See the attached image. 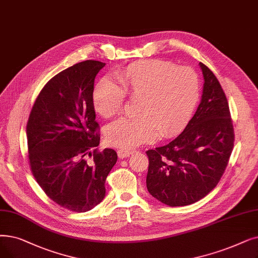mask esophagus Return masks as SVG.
<instances>
[{
    "instance_id": "esophagus-1",
    "label": "esophagus",
    "mask_w": 258,
    "mask_h": 258,
    "mask_svg": "<svg viewBox=\"0 0 258 258\" xmlns=\"http://www.w3.org/2000/svg\"><path fill=\"white\" fill-rule=\"evenodd\" d=\"M118 156L119 158H126V157H130L132 154H134V151L131 150H118Z\"/></svg>"
}]
</instances>
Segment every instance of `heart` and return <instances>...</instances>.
I'll return each instance as SVG.
<instances>
[{
	"mask_svg": "<svg viewBox=\"0 0 258 258\" xmlns=\"http://www.w3.org/2000/svg\"><path fill=\"white\" fill-rule=\"evenodd\" d=\"M119 86L99 81L92 94L95 109L104 118L118 115L125 96L138 99L135 118L123 117L109 124L106 140L121 149H132L160 137L180 133L191 119L200 96L197 73L163 60H140L115 74Z\"/></svg>",
	"mask_w": 258,
	"mask_h": 258,
	"instance_id": "b5f03b06",
	"label": "heart"
}]
</instances>
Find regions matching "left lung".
<instances>
[{
    "mask_svg": "<svg viewBox=\"0 0 258 258\" xmlns=\"http://www.w3.org/2000/svg\"><path fill=\"white\" fill-rule=\"evenodd\" d=\"M201 102L184 131L164 147L147 151L149 193L170 207L192 205L219 182L234 147L229 103L215 75L204 63Z\"/></svg>",
    "mask_w": 258,
    "mask_h": 258,
    "instance_id": "left-lung-1",
    "label": "left lung"
}]
</instances>
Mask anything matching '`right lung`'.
I'll list each match as a JSON object with an SVG mask.
<instances>
[{
  "label": "right lung",
  "instance_id": "obj_1",
  "mask_svg": "<svg viewBox=\"0 0 258 258\" xmlns=\"http://www.w3.org/2000/svg\"><path fill=\"white\" fill-rule=\"evenodd\" d=\"M105 63L87 60L44 85L26 125L30 171L60 207L87 212L105 196V180L117 162L113 149L99 151L100 126L92 101L95 78Z\"/></svg>",
  "mask_w": 258,
  "mask_h": 258
}]
</instances>
